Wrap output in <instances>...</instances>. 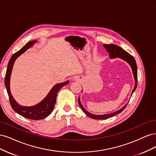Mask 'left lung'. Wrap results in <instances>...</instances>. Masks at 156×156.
Wrapping results in <instances>:
<instances>
[{"label": "left lung", "instance_id": "obj_1", "mask_svg": "<svg viewBox=\"0 0 156 156\" xmlns=\"http://www.w3.org/2000/svg\"><path fill=\"white\" fill-rule=\"evenodd\" d=\"M103 47L106 49L108 53H109V56L111 58H122V60L126 61V62L130 65V66L132 69V72H133V73L134 79H135V86H134L133 91H132V93H131V96L132 94H133V93L135 90L136 87H137V67H136V61L135 58H133V56L131 55L125 50L122 49L120 47L116 45L104 44L103 45ZM78 103L79 104V106L81 107L82 111L85 113L87 116L92 118V119H96V120H105V119H108V118H111L115 115H117L118 114H119V113H120L122 111H123L127 105V103L126 105H124L123 107L121 108L120 110L112 113H110V114H106V115H96L92 114V113H90L86 109H84V108L83 107L81 101H80V98H79L78 99Z\"/></svg>", "mask_w": 156, "mask_h": 156}]
</instances>
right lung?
Here are the masks:
<instances>
[{
	"label": "right lung",
	"instance_id": "obj_1",
	"mask_svg": "<svg viewBox=\"0 0 156 156\" xmlns=\"http://www.w3.org/2000/svg\"><path fill=\"white\" fill-rule=\"evenodd\" d=\"M36 42L37 41L36 40L28 42L22 49L16 52V53H14L12 56V57L8 64V68L5 75V80H4L6 90L9 96V100H10V105L13 111H16L21 116L26 118V119L34 120L45 119L46 117H48L51 113L53 112L55 105L56 103V95H57L58 92L61 88H62L64 86L66 85V84L69 83V81H67L62 83L56 84V85H55L51 88L49 94L47 95V96L43 100L34 106H22L20 104H18L16 101V100H14L13 96H12L10 89V76L13 64L15 62V61L17 58V57H19V56L23 53H25L28 49H29L31 46H32L35 43H36Z\"/></svg>",
	"mask_w": 156,
	"mask_h": 156
}]
</instances>
